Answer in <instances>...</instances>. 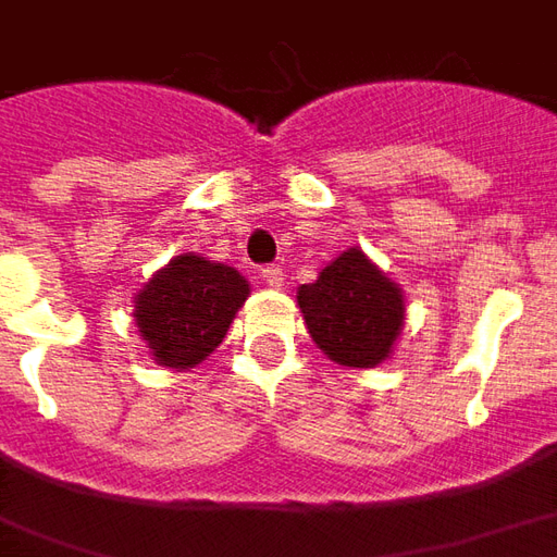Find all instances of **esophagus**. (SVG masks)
Wrapping results in <instances>:
<instances>
[{
    "label": "esophagus",
    "mask_w": 557,
    "mask_h": 557,
    "mask_svg": "<svg viewBox=\"0 0 557 557\" xmlns=\"http://www.w3.org/2000/svg\"><path fill=\"white\" fill-rule=\"evenodd\" d=\"M260 278H263V282H267V285H270V287H282V285H285V275H282V270H278V267H267Z\"/></svg>",
    "instance_id": "obj_1"
}]
</instances>
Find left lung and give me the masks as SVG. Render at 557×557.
<instances>
[{"instance_id": "obj_1", "label": "left lung", "mask_w": 557, "mask_h": 557, "mask_svg": "<svg viewBox=\"0 0 557 557\" xmlns=\"http://www.w3.org/2000/svg\"><path fill=\"white\" fill-rule=\"evenodd\" d=\"M312 343L339 367L373 370L394 355L406 321L403 287L360 248H345L297 290Z\"/></svg>"}]
</instances>
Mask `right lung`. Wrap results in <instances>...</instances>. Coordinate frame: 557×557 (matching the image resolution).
I'll list each match as a JSON object with an SVG mask.
<instances>
[{
	"instance_id": "add662e5",
	"label": "right lung",
	"mask_w": 557,
	"mask_h": 557,
	"mask_svg": "<svg viewBox=\"0 0 557 557\" xmlns=\"http://www.w3.org/2000/svg\"><path fill=\"white\" fill-rule=\"evenodd\" d=\"M251 294L248 278L227 263L178 255L139 287L133 321L148 358L166 370H194L224 343Z\"/></svg>"
}]
</instances>
